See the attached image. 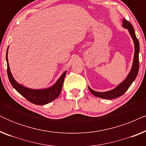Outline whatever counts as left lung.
Wrapping results in <instances>:
<instances>
[{"mask_svg":"<svg viewBox=\"0 0 146 146\" xmlns=\"http://www.w3.org/2000/svg\"><path fill=\"white\" fill-rule=\"evenodd\" d=\"M122 26L125 29H128V31L130 33L131 36L132 38L133 42H134L135 45V52H134V58H133V65L132 68H131V71L129 74L127 76L126 78L122 83H121L120 84H119L117 86L114 88L112 90L106 92H96L93 90H92L90 88L88 87L89 90L90 91V92L92 94L95 96L104 99H114L116 98H118L121 96H122L125 92L127 90V89L129 88L131 84L134 80L136 78L137 74H138L139 71V41L136 38L135 36L134 29H133V26L131 25V24L129 23V21H127L126 19H123V23Z\"/></svg>","mask_w":146,"mask_h":146,"instance_id":"obj_1","label":"left lung"}]
</instances>
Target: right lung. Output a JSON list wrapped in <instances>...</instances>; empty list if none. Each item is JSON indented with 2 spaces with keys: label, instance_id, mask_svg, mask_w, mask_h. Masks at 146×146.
Segmentation results:
<instances>
[{
  "label": "right lung",
  "instance_id": "right-lung-1",
  "mask_svg": "<svg viewBox=\"0 0 146 146\" xmlns=\"http://www.w3.org/2000/svg\"><path fill=\"white\" fill-rule=\"evenodd\" d=\"M8 49H9V47L7 48V55H6V58H7V62L8 77H9V81L12 86L20 94H21L23 97H25L30 102L35 104L36 105L46 104L50 103V102L53 101L54 100H55L56 98L58 97V96L61 92L64 80L66 71H65L62 74V75L60 77V78L52 86L49 88L43 90H33L27 88L17 83L15 81V80L13 78V76L11 74L7 58Z\"/></svg>",
  "mask_w": 146,
  "mask_h": 146
}]
</instances>
